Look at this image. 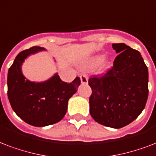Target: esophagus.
Returning a JSON list of instances; mask_svg holds the SVG:
<instances>
[{
	"label": "esophagus",
	"instance_id": "34e87169",
	"mask_svg": "<svg viewBox=\"0 0 156 156\" xmlns=\"http://www.w3.org/2000/svg\"><path fill=\"white\" fill-rule=\"evenodd\" d=\"M80 80L81 83L83 84H87L88 83V78L86 74H81L80 75Z\"/></svg>",
	"mask_w": 156,
	"mask_h": 156
}]
</instances>
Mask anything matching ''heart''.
<instances>
[{"instance_id":"heart-1","label":"heart","mask_w":156,"mask_h":156,"mask_svg":"<svg viewBox=\"0 0 156 156\" xmlns=\"http://www.w3.org/2000/svg\"><path fill=\"white\" fill-rule=\"evenodd\" d=\"M103 58H104L103 55H93V56H91V58H89V59H87V61L85 63V65H86V66H87V67L89 68H93L97 66L98 65H100L102 61V64H101V69L102 71H106V70L110 68V61L107 59H103Z\"/></svg>"}]
</instances>
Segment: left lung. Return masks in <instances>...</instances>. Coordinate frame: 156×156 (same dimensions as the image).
<instances>
[{
    "label": "left lung",
    "mask_w": 156,
    "mask_h": 156,
    "mask_svg": "<svg viewBox=\"0 0 156 156\" xmlns=\"http://www.w3.org/2000/svg\"><path fill=\"white\" fill-rule=\"evenodd\" d=\"M114 66L101 78L89 79L90 114L100 124L128 125L144 110L148 97V69L140 52L124 43L112 44Z\"/></svg>",
    "instance_id": "obj_1"
}]
</instances>
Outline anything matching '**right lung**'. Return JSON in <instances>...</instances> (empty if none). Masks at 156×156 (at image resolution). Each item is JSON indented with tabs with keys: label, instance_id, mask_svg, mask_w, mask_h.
<instances>
[{
	"label": "right lung",
	"instance_id": "add662e5",
	"mask_svg": "<svg viewBox=\"0 0 156 156\" xmlns=\"http://www.w3.org/2000/svg\"><path fill=\"white\" fill-rule=\"evenodd\" d=\"M46 51L33 46L18 55L9 69L7 77L8 98L19 117L30 125L45 127L62 119L67 112L68 101L78 91L80 78L72 83L63 82L55 73L43 82H32L23 74V64L28 56Z\"/></svg>",
	"mask_w": 156,
	"mask_h": 156
}]
</instances>
